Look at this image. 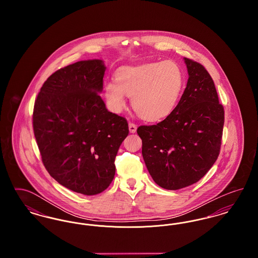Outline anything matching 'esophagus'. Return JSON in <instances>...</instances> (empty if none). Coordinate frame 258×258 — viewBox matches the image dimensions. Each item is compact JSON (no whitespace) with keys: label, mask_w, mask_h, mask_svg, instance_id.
Returning a JSON list of instances; mask_svg holds the SVG:
<instances>
[{"label":"esophagus","mask_w":258,"mask_h":258,"mask_svg":"<svg viewBox=\"0 0 258 258\" xmlns=\"http://www.w3.org/2000/svg\"><path fill=\"white\" fill-rule=\"evenodd\" d=\"M128 130H130V132L132 133V134H135V132H136V130H137V125L134 123H128Z\"/></svg>","instance_id":"1"}]
</instances>
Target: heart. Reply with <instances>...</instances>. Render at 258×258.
Instances as JSON below:
<instances>
[{"mask_svg":"<svg viewBox=\"0 0 258 258\" xmlns=\"http://www.w3.org/2000/svg\"><path fill=\"white\" fill-rule=\"evenodd\" d=\"M184 74L174 61H157L125 67L116 74V82L104 85L107 106L120 113L132 98L135 110L145 120L156 122L175 110L184 89Z\"/></svg>","mask_w":258,"mask_h":258,"instance_id":"heart-1","label":"heart"}]
</instances>
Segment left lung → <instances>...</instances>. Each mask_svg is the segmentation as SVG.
<instances>
[{
    "instance_id": "obj_1",
    "label": "left lung",
    "mask_w": 258,
    "mask_h": 258,
    "mask_svg": "<svg viewBox=\"0 0 258 258\" xmlns=\"http://www.w3.org/2000/svg\"><path fill=\"white\" fill-rule=\"evenodd\" d=\"M188 79L171 115L141 125L142 156L155 183L169 190L198 182L218 159L224 123L223 106L205 68L184 58Z\"/></svg>"
}]
</instances>
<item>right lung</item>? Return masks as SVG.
Here are the masks:
<instances>
[{"label":"right lung","mask_w":258,"mask_h":258,"mask_svg":"<svg viewBox=\"0 0 258 258\" xmlns=\"http://www.w3.org/2000/svg\"><path fill=\"white\" fill-rule=\"evenodd\" d=\"M106 67L79 61L50 75L37 95L33 126L42 162L64 187L95 196L114 179L115 158L128 135L126 120L98 95Z\"/></svg>","instance_id":"1"}]
</instances>
